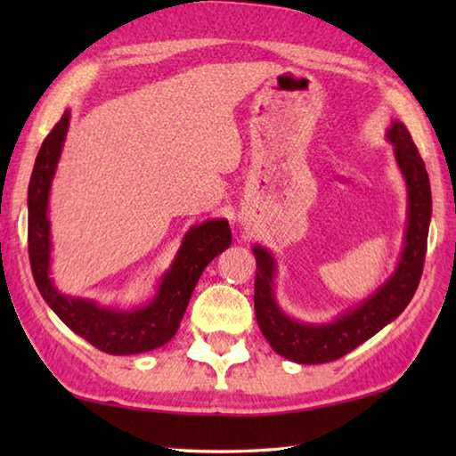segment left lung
<instances>
[{
  "mask_svg": "<svg viewBox=\"0 0 456 456\" xmlns=\"http://www.w3.org/2000/svg\"><path fill=\"white\" fill-rule=\"evenodd\" d=\"M386 141L395 146V159L406 183V229L398 264L378 288L350 310L328 322H304L285 314L275 297L277 259L264 245H253L256 256V318L269 346L297 364H323L346 356L384 326L395 322L411 304L419 288L432 213L430 181L408 128L392 120Z\"/></svg>",
  "mask_w": 456,
  "mask_h": 456,
  "instance_id": "8db88e82",
  "label": "left lung"
}]
</instances>
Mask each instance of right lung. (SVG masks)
<instances>
[{
	"instance_id": "add662e5",
	"label": "right lung",
	"mask_w": 456,
	"mask_h": 456,
	"mask_svg": "<svg viewBox=\"0 0 456 456\" xmlns=\"http://www.w3.org/2000/svg\"><path fill=\"white\" fill-rule=\"evenodd\" d=\"M70 128V110L45 136L28 187V251L37 289L74 334L112 356L151 352L165 346L181 326L192 289L211 261L231 245L227 219H209L184 233L179 251L160 275L157 291L134 310H117L88 297L68 296L52 280V229L48 219L52 181Z\"/></svg>"
}]
</instances>
